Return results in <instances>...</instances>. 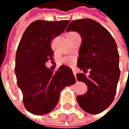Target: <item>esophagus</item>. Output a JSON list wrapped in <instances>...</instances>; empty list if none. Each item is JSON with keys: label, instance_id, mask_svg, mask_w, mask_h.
<instances>
[{"label": "esophagus", "instance_id": "34e87169", "mask_svg": "<svg viewBox=\"0 0 129 129\" xmlns=\"http://www.w3.org/2000/svg\"><path fill=\"white\" fill-rule=\"evenodd\" d=\"M73 75L75 77V78L77 77V70L76 69H73Z\"/></svg>", "mask_w": 129, "mask_h": 129}]
</instances>
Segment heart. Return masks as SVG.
Returning a JSON list of instances; mask_svg holds the SVG:
<instances>
[{
  "label": "heart",
  "mask_w": 129,
  "mask_h": 129,
  "mask_svg": "<svg viewBox=\"0 0 129 129\" xmlns=\"http://www.w3.org/2000/svg\"><path fill=\"white\" fill-rule=\"evenodd\" d=\"M62 62L67 64H72L74 62V59L73 57H67L62 59Z\"/></svg>",
  "instance_id": "heart-1"
}]
</instances>
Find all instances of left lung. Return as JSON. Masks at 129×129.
I'll return each mask as SVG.
<instances>
[{"instance_id":"1","label":"left lung","mask_w":129,"mask_h":129,"mask_svg":"<svg viewBox=\"0 0 129 129\" xmlns=\"http://www.w3.org/2000/svg\"><path fill=\"white\" fill-rule=\"evenodd\" d=\"M67 31L78 32L82 39L77 67L84 73H77V78L86 83L88 90L77 101L86 112L99 114L111 105L116 93L120 77L116 42L105 27L90 18L71 21Z\"/></svg>"}]
</instances>
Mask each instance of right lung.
I'll return each instance as SVG.
<instances>
[{"instance_id": "add662e5", "label": "right lung", "mask_w": 129, "mask_h": 129, "mask_svg": "<svg viewBox=\"0 0 129 129\" xmlns=\"http://www.w3.org/2000/svg\"><path fill=\"white\" fill-rule=\"evenodd\" d=\"M70 21L38 20L24 32L16 52L15 75L23 94L24 108L36 115L52 111L62 89L76 82L72 70L65 65L54 73L46 67L52 59V39L65 30Z\"/></svg>"}]
</instances>
